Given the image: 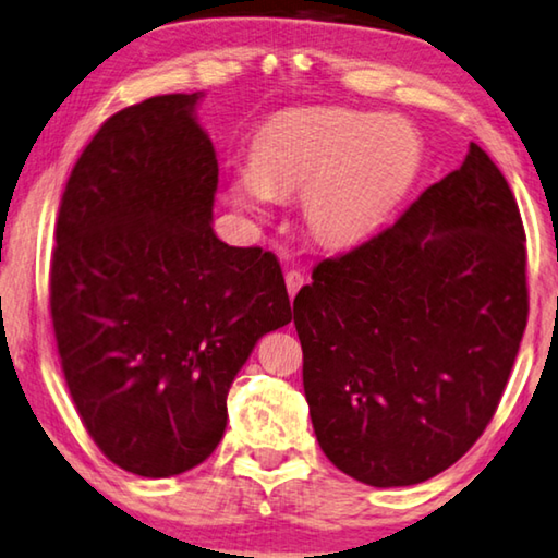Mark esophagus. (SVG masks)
Instances as JSON below:
<instances>
[{"label":"esophagus","mask_w":558,"mask_h":558,"mask_svg":"<svg viewBox=\"0 0 558 558\" xmlns=\"http://www.w3.org/2000/svg\"><path fill=\"white\" fill-rule=\"evenodd\" d=\"M286 286H288L290 298H295L298 290L305 286V276H303V272H300V270H288V272H286Z\"/></svg>","instance_id":"34e87169"}]
</instances>
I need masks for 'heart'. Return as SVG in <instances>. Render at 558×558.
Instances as JSON below:
<instances>
[{
    "label": "heart",
    "mask_w": 558,
    "mask_h": 558,
    "mask_svg": "<svg viewBox=\"0 0 558 558\" xmlns=\"http://www.w3.org/2000/svg\"><path fill=\"white\" fill-rule=\"evenodd\" d=\"M420 163V141L407 123L332 109L288 111L272 119L255 158L233 179L235 198L263 210L278 193L305 189V218L325 245L365 238L402 198Z\"/></svg>",
    "instance_id": "heart-1"
}]
</instances>
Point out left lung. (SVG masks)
<instances>
[{
	"mask_svg": "<svg viewBox=\"0 0 558 558\" xmlns=\"http://www.w3.org/2000/svg\"><path fill=\"white\" fill-rule=\"evenodd\" d=\"M526 235L470 144L395 226L315 265L293 303L325 457L369 486L445 472L497 412L529 317Z\"/></svg>",
	"mask_w": 558,
	"mask_h": 558,
	"instance_id": "left-lung-1",
	"label": "left lung"
}]
</instances>
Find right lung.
Segmentation results:
<instances>
[{
    "mask_svg": "<svg viewBox=\"0 0 558 558\" xmlns=\"http://www.w3.org/2000/svg\"><path fill=\"white\" fill-rule=\"evenodd\" d=\"M198 99L151 96L101 123L61 196L49 270L78 417L113 464L148 480L214 454L238 369L293 320L276 255L214 233L218 161Z\"/></svg>",
    "mask_w": 558,
    "mask_h": 558,
    "instance_id": "obj_1",
    "label": "right lung"
}]
</instances>
